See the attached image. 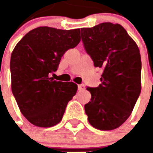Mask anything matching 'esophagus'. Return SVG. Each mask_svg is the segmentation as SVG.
<instances>
[{"mask_svg":"<svg viewBox=\"0 0 153 153\" xmlns=\"http://www.w3.org/2000/svg\"><path fill=\"white\" fill-rule=\"evenodd\" d=\"M78 89H79V91H84L85 86H84V85H82V84H80V85H79V86H78Z\"/></svg>","mask_w":153,"mask_h":153,"instance_id":"34e87169","label":"esophagus"}]
</instances>
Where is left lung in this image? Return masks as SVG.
I'll return each instance as SVG.
<instances>
[{
    "mask_svg": "<svg viewBox=\"0 0 153 153\" xmlns=\"http://www.w3.org/2000/svg\"><path fill=\"white\" fill-rule=\"evenodd\" d=\"M84 48L94 67L102 68L98 87H86L84 105L91 126L99 130L118 128L130 116L140 94L141 59L134 40L121 25L102 23L81 28Z\"/></svg>",
    "mask_w": 153,
    "mask_h": 153,
    "instance_id": "8db88e82",
    "label": "left lung"
}]
</instances>
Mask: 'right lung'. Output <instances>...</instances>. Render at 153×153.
Segmentation results:
<instances>
[{
  "label": "right lung",
  "mask_w": 153,
  "mask_h": 153,
  "mask_svg": "<svg viewBox=\"0 0 153 153\" xmlns=\"http://www.w3.org/2000/svg\"><path fill=\"white\" fill-rule=\"evenodd\" d=\"M80 30L39 27L18 42L10 60L12 91L20 112L32 125L48 128L60 122L78 86L57 82L61 58L80 42Z\"/></svg>",
  "instance_id": "add662e5"
}]
</instances>
